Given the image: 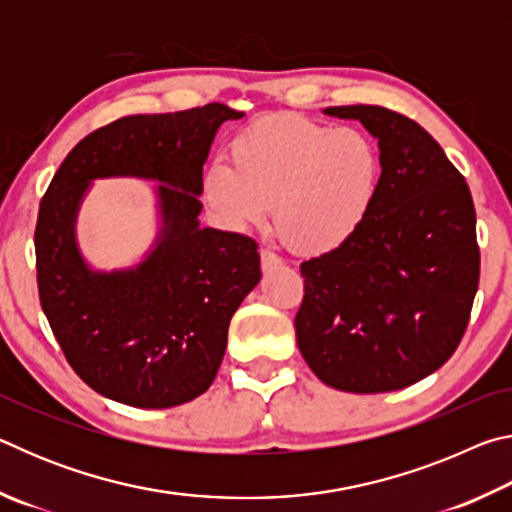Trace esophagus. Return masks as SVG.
<instances>
[{
  "label": "esophagus",
  "mask_w": 512,
  "mask_h": 512,
  "mask_svg": "<svg viewBox=\"0 0 512 512\" xmlns=\"http://www.w3.org/2000/svg\"><path fill=\"white\" fill-rule=\"evenodd\" d=\"M259 259H262L264 271H266V268H273V266H280L282 264V259L277 257L275 253H271V250H262V253H259Z\"/></svg>",
  "instance_id": "34e87169"
}]
</instances>
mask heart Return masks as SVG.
Listing matches in <instances>:
<instances>
[{
  "label": "heart",
  "mask_w": 512,
  "mask_h": 512,
  "mask_svg": "<svg viewBox=\"0 0 512 512\" xmlns=\"http://www.w3.org/2000/svg\"><path fill=\"white\" fill-rule=\"evenodd\" d=\"M228 160L201 173V198L228 230L259 225L273 210L284 244L302 255L343 248L366 223L381 185L377 144L359 128L277 112L228 142Z\"/></svg>",
  "instance_id": "b5f03b06"
}]
</instances>
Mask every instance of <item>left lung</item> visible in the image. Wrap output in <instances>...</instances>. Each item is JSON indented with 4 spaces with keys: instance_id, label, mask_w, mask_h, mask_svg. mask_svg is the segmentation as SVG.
<instances>
[{
    "instance_id": "8db88e82",
    "label": "left lung",
    "mask_w": 512,
    "mask_h": 512,
    "mask_svg": "<svg viewBox=\"0 0 512 512\" xmlns=\"http://www.w3.org/2000/svg\"><path fill=\"white\" fill-rule=\"evenodd\" d=\"M377 137L381 185L343 248L300 264L296 339L323 384L400 391L452 357L479 289L470 187L413 119L381 106H334Z\"/></svg>"
}]
</instances>
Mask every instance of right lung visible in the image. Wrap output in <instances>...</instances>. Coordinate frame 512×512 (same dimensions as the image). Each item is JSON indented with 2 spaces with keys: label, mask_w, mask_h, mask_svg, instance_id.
<instances>
[{
  "label": "right lung",
  "mask_w": 512,
  "mask_h": 512,
  "mask_svg": "<svg viewBox=\"0 0 512 512\" xmlns=\"http://www.w3.org/2000/svg\"><path fill=\"white\" fill-rule=\"evenodd\" d=\"M244 117L223 103L131 115L69 151L42 196L36 268L42 311L69 366L99 395L169 409L212 386L230 318L262 280L257 244L201 228V173L214 135ZM158 179L161 232L137 267L92 272L75 246V214L97 177Z\"/></svg>",
  "instance_id": "add662e5"
}]
</instances>
